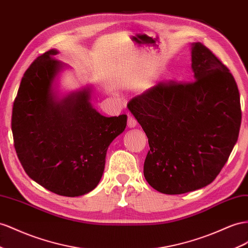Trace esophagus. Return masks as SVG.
Returning <instances> with one entry per match:
<instances>
[{
	"label": "esophagus",
	"instance_id": "obj_1",
	"mask_svg": "<svg viewBox=\"0 0 248 248\" xmlns=\"http://www.w3.org/2000/svg\"><path fill=\"white\" fill-rule=\"evenodd\" d=\"M127 126H128L129 128H133V127L137 126V120L131 115H128V118H127Z\"/></svg>",
	"mask_w": 248,
	"mask_h": 248
}]
</instances>
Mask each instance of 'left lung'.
Instances as JSON below:
<instances>
[{
  "label": "left lung",
  "mask_w": 248,
  "mask_h": 248,
  "mask_svg": "<svg viewBox=\"0 0 248 248\" xmlns=\"http://www.w3.org/2000/svg\"><path fill=\"white\" fill-rule=\"evenodd\" d=\"M190 82L162 81L128 102L150 150L144 176L176 195L210 185L224 167L240 130V93L226 65L202 43L192 45Z\"/></svg>",
  "instance_id": "left-lung-1"
}]
</instances>
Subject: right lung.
Segmentation results:
<instances>
[{
    "label": "right lung",
    "mask_w": 248,
    "mask_h": 248,
    "mask_svg": "<svg viewBox=\"0 0 248 248\" xmlns=\"http://www.w3.org/2000/svg\"><path fill=\"white\" fill-rule=\"evenodd\" d=\"M50 50L33 62L13 102L11 129L25 172L62 196L84 195L102 177L106 151L127 116L104 117L92 108L90 90L55 100L52 84L62 68Z\"/></svg>",
    "instance_id": "obj_1"
}]
</instances>
